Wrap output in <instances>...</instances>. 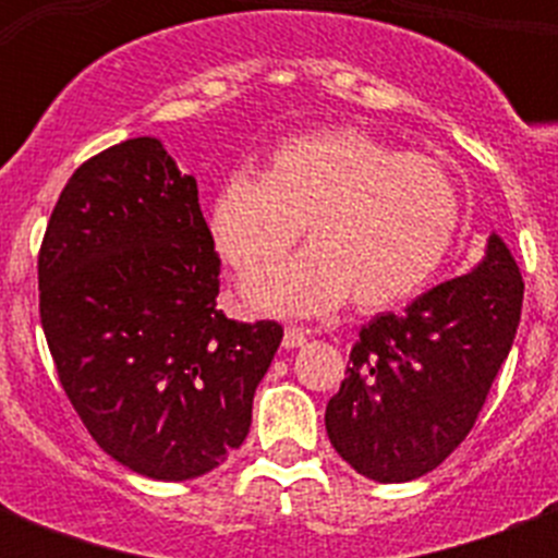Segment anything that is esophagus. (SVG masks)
I'll return each instance as SVG.
<instances>
[{"mask_svg":"<svg viewBox=\"0 0 558 558\" xmlns=\"http://www.w3.org/2000/svg\"><path fill=\"white\" fill-rule=\"evenodd\" d=\"M306 339H310V330H304V327H287V330H283V348L287 350L301 348Z\"/></svg>","mask_w":558,"mask_h":558,"instance_id":"34e87169","label":"esophagus"}]
</instances>
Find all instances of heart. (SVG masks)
I'll use <instances>...</instances> for the list:
<instances>
[{
  "label": "heart",
  "instance_id": "1",
  "mask_svg": "<svg viewBox=\"0 0 558 558\" xmlns=\"http://www.w3.org/2000/svg\"><path fill=\"white\" fill-rule=\"evenodd\" d=\"M460 196L440 161L356 126L295 135L263 177L236 170L208 202V234L240 275L277 259L305 226L313 250L243 287L271 315H324L350 298L379 313L416 295L458 234Z\"/></svg>",
  "mask_w": 558,
  "mask_h": 558
}]
</instances>
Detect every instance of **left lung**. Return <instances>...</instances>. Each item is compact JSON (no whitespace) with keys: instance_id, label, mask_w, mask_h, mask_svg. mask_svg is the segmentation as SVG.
Masks as SVG:
<instances>
[{"instance_id":"left-lung-1","label":"left lung","mask_w":558,"mask_h":558,"mask_svg":"<svg viewBox=\"0 0 558 558\" xmlns=\"http://www.w3.org/2000/svg\"><path fill=\"white\" fill-rule=\"evenodd\" d=\"M521 301L519 263L493 231L466 275L365 324L324 414L341 460L379 484L440 466L466 440L510 356Z\"/></svg>"}]
</instances>
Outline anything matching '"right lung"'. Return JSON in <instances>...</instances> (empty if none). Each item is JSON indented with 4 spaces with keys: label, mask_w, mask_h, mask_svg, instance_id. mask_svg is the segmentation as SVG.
I'll return each mask as SVG.
<instances>
[{
    "label": "right lung",
    "mask_w": 558,
    "mask_h": 558,
    "mask_svg": "<svg viewBox=\"0 0 558 558\" xmlns=\"http://www.w3.org/2000/svg\"><path fill=\"white\" fill-rule=\"evenodd\" d=\"M37 271L60 385L109 458L153 481H191L243 446L283 327L217 310L219 257L196 179L159 138H130L74 170Z\"/></svg>",
    "instance_id": "obj_1"
}]
</instances>
